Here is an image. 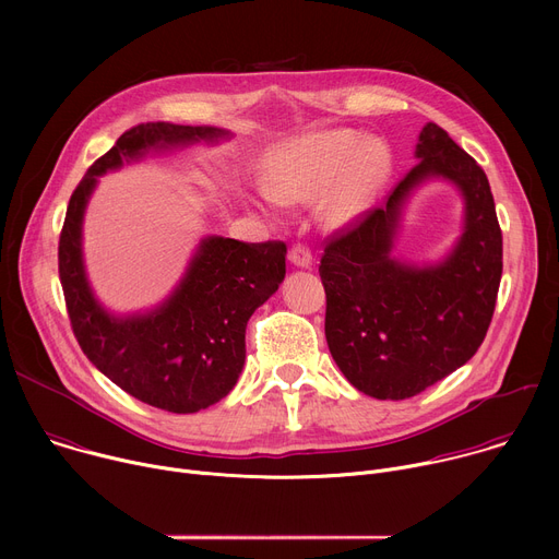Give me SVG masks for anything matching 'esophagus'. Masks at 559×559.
Listing matches in <instances>:
<instances>
[{"label": "esophagus", "instance_id": "obj_1", "mask_svg": "<svg viewBox=\"0 0 559 559\" xmlns=\"http://www.w3.org/2000/svg\"><path fill=\"white\" fill-rule=\"evenodd\" d=\"M289 261L296 267H309L311 265V250L307 246L296 243V246L289 248Z\"/></svg>", "mask_w": 559, "mask_h": 559}]
</instances>
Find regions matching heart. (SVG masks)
<instances>
[{"mask_svg":"<svg viewBox=\"0 0 559 559\" xmlns=\"http://www.w3.org/2000/svg\"><path fill=\"white\" fill-rule=\"evenodd\" d=\"M393 156L384 141L358 130L316 132L272 150L261 166L270 199L292 203L328 190L323 212L332 223L356 218L391 173Z\"/></svg>","mask_w":559,"mask_h":559,"instance_id":"1","label":"heart"}]
</instances>
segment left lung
Returning <instances> with one entry per match:
<instances>
[{
	"mask_svg": "<svg viewBox=\"0 0 559 559\" xmlns=\"http://www.w3.org/2000/svg\"><path fill=\"white\" fill-rule=\"evenodd\" d=\"M418 164L386 197L332 234L321 259L325 336L345 378L378 401H405L462 367L483 345L502 278V229L489 179L438 123ZM438 176L465 199V231L442 263L414 269L390 257L411 190Z\"/></svg>",
	"mask_w": 559,
	"mask_h": 559,
	"instance_id": "8db88e82",
	"label": "left lung"
}]
</instances>
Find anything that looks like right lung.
I'll return each mask as SVG.
<instances>
[{
	"label": "right lung",
	"mask_w": 559,
	"mask_h": 559,
	"mask_svg": "<svg viewBox=\"0 0 559 559\" xmlns=\"http://www.w3.org/2000/svg\"><path fill=\"white\" fill-rule=\"evenodd\" d=\"M229 132L168 121L139 123L88 168L74 188L59 236V281L74 338L126 393L173 414L201 412L225 397L246 362V328L285 278L283 241L243 243L207 236L173 296L147 313H108L86 278L82 221L97 177L150 150L218 141Z\"/></svg>",
	"instance_id": "1"
}]
</instances>
